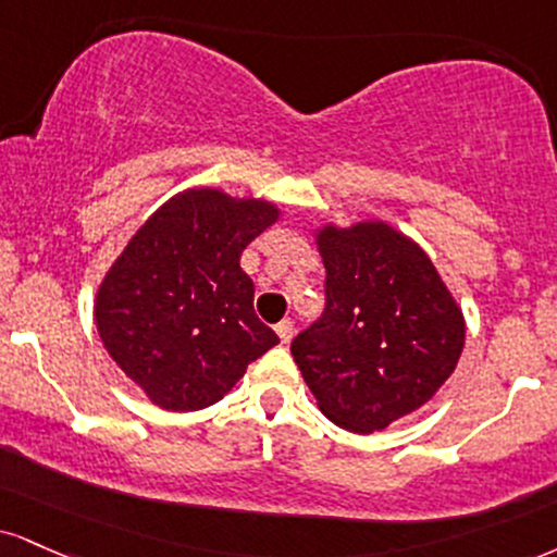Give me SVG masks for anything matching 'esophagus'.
I'll use <instances>...</instances> for the list:
<instances>
[{"label":"esophagus","instance_id":"esophagus-1","mask_svg":"<svg viewBox=\"0 0 557 557\" xmlns=\"http://www.w3.org/2000/svg\"><path fill=\"white\" fill-rule=\"evenodd\" d=\"M274 332L280 334V339H283V343H290L293 334H296V324H293L290 319H283L277 326H274Z\"/></svg>","mask_w":557,"mask_h":557}]
</instances>
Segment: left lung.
<instances>
[{
	"mask_svg": "<svg viewBox=\"0 0 557 557\" xmlns=\"http://www.w3.org/2000/svg\"><path fill=\"white\" fill-rule=\"evenodd\" d=\"M324 311L290 352L334 425L373 433L418 410L451 376L465 319L433 261L384 223L317 236Z\"/></svg>",
	"mask_w": 557,
	"mask_h": 557,
	"instance_id": "1",
	"label": "left lung"
}]
</instances>
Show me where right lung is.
Segmentation results:
<instances>
[{
    "label": "right lung",
    "mask_w": 557,
    "mask_h": 557,
    "mask_svg": "<svg viewBox=\"0 0 557 557\" xmlns=\"http://www.w3.org/2000/svg\"><path fill=\"white\" fill-rule=\"evenodd\" d=\"M274 220L277 210L261 199L184 191L134 233L106 274L100 339L156 405L210 407L280 343L253 313V283L240 270V253Z\"/></svg>",
    "instance_id": "1"
}]
</instances>
